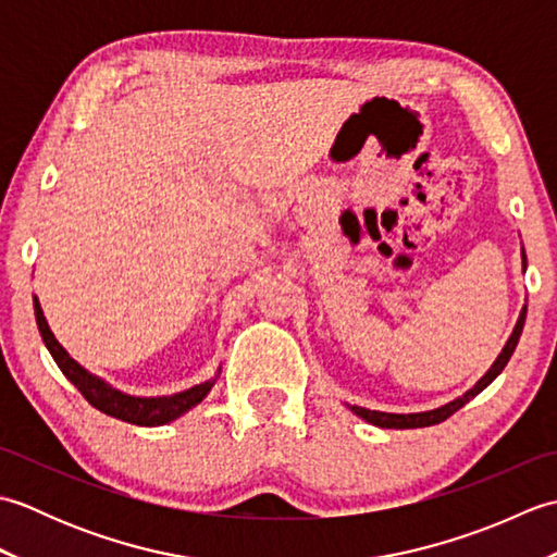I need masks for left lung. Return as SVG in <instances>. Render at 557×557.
I'll return each mask as SVG.
<instances>
[{
	"mask_svg": "<svg viewBox=\"0 0 557 557\" xmlns=\"http://www.w3.org/2000/svg\"><path fill=\"white\" fill-rule=\"evenodd\" d=\"M522 260H524V265H527L524 248H522ZM524 318H527V306L522 309V313H519V321H517V325H515V330H512L510 339H507V345L503 347L500 357L495 359V363L491 366L488 373L483 375L481 381L469 389V393L457 397L455 401H449V405H445V407H441V409H433V411H421V413H385V411H371V409H363V407H351V411L357 413V417H361V419H366L369 423H373V425H381V429H423V425H435V423L445 421L447 417H453V413H455L457 409L465 407L469 399H474V397L481 393V389H486V387L495 381V377L500 375V371L505 369L507 361H510V357H512V351H515L517 342H519V335H522Z\"/></svg>",
	"mask_w": 557,
	"mask_h": 557,
	"instance_id": "obj_1",
	"label": "left lung"
}]
</instances>
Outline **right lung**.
<instances>
[{
	"instance_id": "right-lung-1",
	"label": "right lung",
	"mask_w": 557,
	"mask_h": 557,
	"mask_svg": "<svg viewBox=\"0 0 557 557\" xmlns=\"http://www.w3.org/2000/svg\"><path fill=\"white\" fill-rule=\"evenodd\" d=\"M33 306H35V321H38L45 347L50 349L59 369H62V373L78 387V393L86 397L92 407L100 409L102 413H108V417L122 419L126 423H136V425H162L168 421H174L176 417H182V413L191 407H196L198 401L210 393V387L215 385V381H208L170 397L144 399V397L124 395L120 389H114L104 381H100V377L90 375L83 366H78L74 359H71L66 349L54 339L50 325H47L40 301L33 299Z\"/></svg>"
}]
</instances>
